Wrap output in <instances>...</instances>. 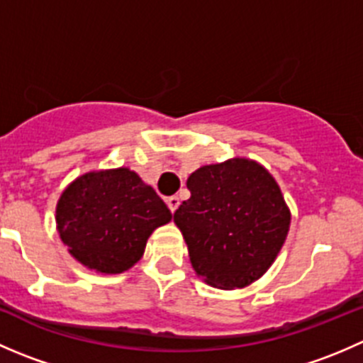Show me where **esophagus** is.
<instances>
[{
  "label": "esophagus",
  "mask_w": 363,
  "mask_h": 363,
  "mask_svg": "<svg viewBox=\"0 0 363 363\" xmlns=\"http://www.w3.org/2000/svg\"><path fill=\"white\" fill-rule=\"evenodd\" d=\"M167 203H168V208H170L172 212H175V208L179 207V196H168L167 199Z\"/></svg>",
  "instance_id": "1"
}]
</instances>
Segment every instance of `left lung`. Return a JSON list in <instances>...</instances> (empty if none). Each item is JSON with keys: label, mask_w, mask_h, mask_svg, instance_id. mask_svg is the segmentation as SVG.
Instances as JSON below:
<instances>
[{"label": "left lung", "mask_w": 363, "mask_h": 363, "mask_svg": "<svg viewBox=\"0 0 363 363\" xmlns=\"http://www.w3.org/2000/svg\"><path fill=\"white\" fill-rule=\"evenodd\" d=\"M189 196L174 212L189 259L211 286L232 290L258 279L276 259L290 211L272 175L251 160L207 164L189 175Z\"/></svg>", "instance_id": "8db88e82"}]
</instances>
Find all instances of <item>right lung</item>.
Returning <instances> with one entry per match:
<instances>
[{"label": "right lung", "instance_id": "1", "mask_svg": "<svg viewBox=\"0 0 363 363\" xmlns=\"http://www.w3.org/2000/svg\"><path fill=\"white\" fill-rule=\"evenodd\" d=\"M172 212L128 168L91 172L65 189L56 208L61 240L82 265L119 274L142 258L152 230Z\"/></svg>", "mask_w": 363, "mask_h": 363}]
</instances>
